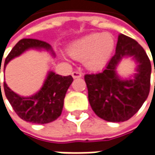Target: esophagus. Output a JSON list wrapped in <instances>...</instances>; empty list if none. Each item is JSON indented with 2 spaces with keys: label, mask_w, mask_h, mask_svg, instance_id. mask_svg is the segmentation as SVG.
<instances>
[{
  "label": "esophagus",
  "mask_w": 155,
  "mask_h": 155,
  "mask_svg": "<svg viewBox=\"0 0 155 155\" xmlns=\"http://www.w3.org/2000/svg\"><path fill=\"white\" fill-rule=\"evenodd\" d=\"M71 75H72V78H81V77H82V73L78 72V71H73V72L71 73Z\"/></svg>",
  "instance_id": "esophagus-1"
}]
</instances>
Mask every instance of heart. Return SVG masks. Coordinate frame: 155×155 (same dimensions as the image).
Segmentation results:
<instances>
[{"instance_id": "obj_1", "label": "heart", "mask_w": 155, "mask_h": 155, "mask_svg": "<svg viewBox=\"0 0 155 155\" xmlns=\"http://www.w3.org/2000/svg\"><path fill=\"white\" fill-rule=\"evenodd\" d=\"M114 48L115 40L111 34L97 33L75 40L70 45L67 51L75 59H83L87 69L97 71L109 61Z\"/></svg>"}]
</instances>
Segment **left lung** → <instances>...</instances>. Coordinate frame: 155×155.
Here are the masks:
<instances>
[{
	"label": "left lung",
	"mask_w": 155,
	"mask_h": 155,
	"mask_svg": "<svg viewBox=\"0 0 155 155\" xmlns=\"http://www.w3.org/2000/svg\"><path fill=\"white\" fill-rule=\"evenodd\" d=\"M128 56H132L137 64V72L133 78L123 80L117 74L116 67ZM151 71V62L140 44L119 34L116 53L104 71L84 76L93 111L107 122H121L131 118L148 97Z\"/></svg>",
	"instance_id": "obj_1"
}]
</instances>
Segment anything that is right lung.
I'll list each match as a JSON object with an SVG mask.
<instances>
[{
  "label": "right lung",
  "instance_id": "add662e5",
  "mask_svg": "<svg viewBox=\"0 0 155 155\" xmlns=\"http://www.w3.org/2000/svg\"><path fill=\"white\" fill-rule=\"evenodd\" d=\"M30 49L38 51L45 50L49 51L53 58L55 57V52L51 46L45 41L33 39H21L6 58L4 71L12 59L21 56L23 52ZM72 81L73 78L71 76L63 77L53 71H48L41 89L31 97H21L16 94L5 82L3 87L5 95L11 106L22 120L36 124H45L55 121L60 116L64 106V99Z\"/></svg>",
  "mask_w": 155,
  "mask_h": 155
}]
</instances>
